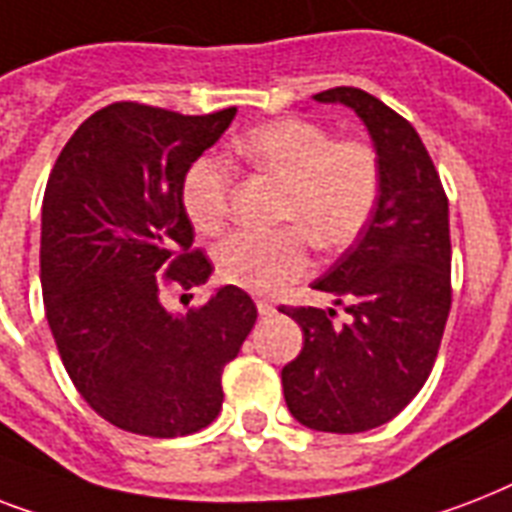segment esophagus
<instances>
[{
	"instance_id": "34e87169",
	"label": "esophagus",
	"mask_w": 512,
	"mask_h": 512,
	"mask_svg": "<svg viewBox=\"0 0 512 512\" xmlns=\"http://www.w3.org/2000/svg\"><path fill=\"white\" fill-rule=\"evenodd\" d=\"M257 313H260V316H273V313H276V305H273L271 300H257Z\"/></svg>"
}]
</instances>
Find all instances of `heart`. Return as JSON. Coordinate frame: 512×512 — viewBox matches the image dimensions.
I'll list each match as a JSON object with an SVG mask.
<instances>
[{
	"label": "heart",
	"mask_w": 512,
	"mask_h": 512,
	"mask_svg": "<svg viewBox=\"0 0 512 512\" xmlns=\"http://www.w3.org/2000/svg\"><path fill=\"white\" fill-rule=\"evenodd\" d=\"M244 167L281 183L276 231H236L217 247V273L249 292H279L308 268V236L319 249H342L364 231L380 199V159L364 140H332L308 119H276L233 143ZM233 175L215 156L185 170L180 201L199 231H217L228 215ZM301 228L297 229L296 225Z\"/></svg>",
	"instance_id": "1"
}]
</instances>
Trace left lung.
I'll return each instance as SVG.
<instances>
[{
    "mask_svg": "<svg viewBox=\"0 0 512 512\" xmlns=\"http://www.w3.org/2000/svg\"><path fill=\"white\" fill-rule=\"evenodd\" d=\"M353 108L380 159V199L369 223L313 289L335 308H287L303 350L281 369L292 417L324 433H364L393 420L428 380L452 308L449 199L420 135L358 87L313 95Z\"/></svg>",
    "mask_w": 512,
    "mask_h": 512,
    "instance_id": "left-lung-1",
    "label": "left lung"
}]
</instances>
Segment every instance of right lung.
I'll list each match as a JSON object with an SVG mask.
<instances>
[{"mask_svg": "<svg viewBox=\"0 0 512 512\" xmlns=\"http://www.w3.org/2000/svg\"><path fill=\"white\" fill-rule=\"evenodd\" d=\"M233 116L111 103L79 124L47 180L39 265L52 337L84 401L138 436L207 428L223 366L255 327L252 297L233 284L188 313L162 305L164 287L212 273L191 249L180 185Z\"/></svg>", "mask_w": 512, "mask_h": 512, "instance_id": "1", "label": "right lung"}]
</instances>
